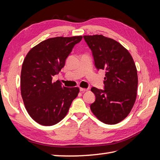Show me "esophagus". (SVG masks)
I'll return each instance as SVG.
<instances>
[{
	"label": "esophagus",
	"mask_w": 160,
	"mask_h": 160,
	"mask_svg": "<svg viewBox=\"0 0 160 160\" xmlns=\"http://www.w3.org/2000/svg\"><path fill=\"white\" fill-rule=\"evenodd\" d=\"M89 90V89H84V88H80V91L82 92H85V91Z\"/></svg>",
	"instance_id": "obj_1"
}]
</instances>
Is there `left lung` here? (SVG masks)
<instances>
[{"instance_id":"left-lung-1","label":"left lung","mask_w":160,"mask_h":160,"mask_svg":"<svg viewBox=\"0 0 160 160\" xmlns=\"http://www.w3.org/2000/svg\"><path fill=\"white\" fill-rule=\"evenodd\" d=\"M83 38L92 52L95 67L105 71L104 89H91L96 96L91 110L104 123L117 124L130 113L136 100L138 79L133 59L113 39L102 35Z\"/></svg>"}]
</instances>
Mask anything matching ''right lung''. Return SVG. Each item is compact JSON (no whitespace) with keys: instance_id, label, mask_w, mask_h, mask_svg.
Returning <instances> with one entry per match:
<instances>
[{"instance_id":"add662e5","label":"right lung","mask_w":160,"mask_h":160,"mask_svg":"<svg viewBox=\"0 0 160 160\" xmlns=\"http://www.w3.org/2000/svg\"><path fill=\"white\" fill-rule=\"evenodd\" d=\"M82 36L56 37L40 42L23 61L20 75L21 96L33 120L52 126L65 117L79 88L62 87L53 77L64 67L67 58Z\"/></svg>"}]
</instances>
